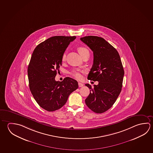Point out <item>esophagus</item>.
Listing matches in <instances>:
<instances>
[{
  "label": "esophagus",
  "instance_id": "1",
  "mask_svg": "<svg viewBox=\"0 0 153 153\" xmlns=\"http://www.w3.org/2000/svg\"><path fill=\"white\" fill-rule=\"evenodd\" d=\"M83 85H83L82 83H78V86H79V87H82V86H83Z\"/></svg>",
  "mask_w": 153,
  "mask_h": 153
}]
</instances>
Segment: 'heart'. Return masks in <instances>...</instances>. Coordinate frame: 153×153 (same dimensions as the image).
<instances>
[{
  "label": "heart",
  "mask_w": 153,
  "mask_h": 153,
  "mask_svg": "<svg viewBox=\"0 0 153 153\" xmlns=\"http://www.w3.org/2000/svg\"><path fill=\"white\" fill-rule=\"evenodd\" d=\"M78 51L79 52V53L80 54L81 56H82L83 54H85L86 53H89L87 49L85 48V47H80L79 48H78ZM65 57H66V55L65 53L63 54L62 57V61H65ZM73 75L78 79H80L82 76V75L80 74V72L78 71H73V73H72Z\"/></svg>",
  "instance_id": "1"
}]
</instances>
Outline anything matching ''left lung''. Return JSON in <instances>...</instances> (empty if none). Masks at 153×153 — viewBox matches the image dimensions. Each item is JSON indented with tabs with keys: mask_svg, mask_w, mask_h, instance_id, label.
Masks as SVG:
<instances>
[{
	"mask_svg": "<svg viewBox=\"0 0 153 153\" xmlns=\"http://www.w3.org/2000/svg\"><path fill=\"white\" fill-rule=\"evenodd\" d=\"M94 53V63L88 79L98 81L85 100L87 106L94 112L102 113L110 109L120 94L124 70L117 51L103 38L88 36L80 39Z\"/></svg>",
	"mask_w": 153,
	"mask_h": 153,
	"instance_id": "1",
	"label": "left lung"
}]
</instances>
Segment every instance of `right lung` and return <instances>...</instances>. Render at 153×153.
I'll list each match as a JSON object with an SVG mask.
<instances>
[{"label":"right lung","mask_w":153,"mask_h":153,"mask_svg":"<svg viewBox=\"0 0 153 153\" xmlns=\"http://www.w3.org/2000/svg\"><path fill=\"white\" fill-rule=\"evenodd\" d=\"M75 36H55L40 43L33 53L28 67L30 90L40 106L49 112L65 105L70 94L78 88L77 80L55 78L62 65V57Z\"/></svg>","instance_id":"obj_1"}]
</instances>
